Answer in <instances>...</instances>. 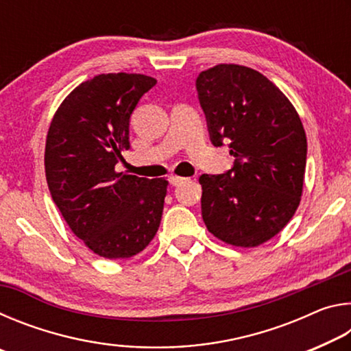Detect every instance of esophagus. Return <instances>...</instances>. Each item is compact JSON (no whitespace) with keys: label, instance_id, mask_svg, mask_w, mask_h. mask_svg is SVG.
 Here are the masks:
<instances>
[{"label":"esophagus","instance_id":"1","mask_svg":"<svg viewBox=\"0 0 351 351\" xmlns=\"http://www.w3.org/2000/svg\"><path fill=\"white\" fill-rule=\"evenodd\" d=\"M184 181H187V178L176 176V175H171V176L169 178V182L171 184V186H180V184H182Z\"/></svg>","mask_w":351,"mask_h":351}]
</instances>
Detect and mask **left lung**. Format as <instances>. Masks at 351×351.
I'll return each mask as SVG.
<instances>
[{
    "label": "left lung",
    "instance_id": "8db88e82",
    "mask_svg": "<svg viewBox=\"0 0 351 351\" xmlns=\"http://www.w3.org/2000/svg\"><path fill=\"white\" fill-rule=\"evenodd\" d=\"M215 147L229 145L234 167L201 175V213L209 232L254 247L288 224L304 189L306 136L287 96L258 71L217 64L197 77Z\"/></svg>",
    "mask_w": 351,
    "mask_h": 351
}]
</instances>
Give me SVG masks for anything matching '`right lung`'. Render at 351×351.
Returning a JSON list of instances; mask_svg holds the SVG:
<instances>
[{
	"label": "right lung",
	"instance_id": "right-lung-1",
	"mask_svg": "<svg viewBox=\"0 0 351 351\" xmlns=\"http://www.w3.org/2000/svg\"><path fill=\"white\" fill-rule=\"evenodd\" d=\"M156 85L142 74H100L58 106L46 138L51 197L71 230L100 257L130 258L161 223L167 181L114 170L130 148V117Z\"/></svg>",
	"mask_w": 351,
	"mask_h": 351
}]
</instances>
